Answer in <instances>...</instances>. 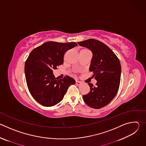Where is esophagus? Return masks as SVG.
<instances>
[{
  "instance_id": "1",
  "label": "esophagus",
  "mask_w": 146,
  "mask_h": 146,
  "mask_svg": "<svg viewBox=\"0 0 146 146\" xmlns=\"http://www.w3.org/2000/svg\"><path fill=\"white\" fill-rule=\"evenodd\" d=\"M76 84L77 85H80L81 84V81H76Z\"/></svg>"
}]
</instances>
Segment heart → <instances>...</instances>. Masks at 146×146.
Returning <instances> with one entry per match:
<instances>
[{
  "label": "heart",
  "instance_id": "1",
  "mask_svg": "<svg viewBox=\"0 0 146 146\" xmlns=\"http://www.w3.org/2000/svg\"><path fill=\"white\" fill-rule=\"evenodd\" d=\"M86 50V49H82V50H81V51H82V50Z\"/></svg>",
  "mask_w": 146,
  "mask_h": 146
}]
</instances>
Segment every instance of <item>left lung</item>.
<instances>
[{"label":"left lung","mask_w":146,"mask_h":146,"mask_svg":"<svg viewBox=\"0 0 146 146\" xmlns=\"http://www.w3.org/2000/svg\"><path fill=\"white\" fill-rule=\"evenodd\" d=\"M78 44L92 52L90 71L97 81L96 86L89 83L90 91L82 96L83 99L90 107L100 109L108 105L118 91L121 73L119 60L108 46L99 40L88 39Z\"/></svg>","instance_id":"obj_1"}]
</instances>
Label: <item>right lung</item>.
<instances>
[{"instance_id":"obj_1","label":"right lung","mask_w":146,"mask_h":146,"mask_svg":"<svg viewBox=\"0 0 146 146\" xmlns=\"http://www.w3.org/2000/svg\"><path fill=\"white\" fill-rule=\"evenodd\" d=\"M77 46L75 42L47 41L30 53L25 64V78L31 95L40 105L55 106L63 99L69 86L75 84L69 76L57 79L53 70L63 64L64 54Z\"/></svg>"}]
</instances>
